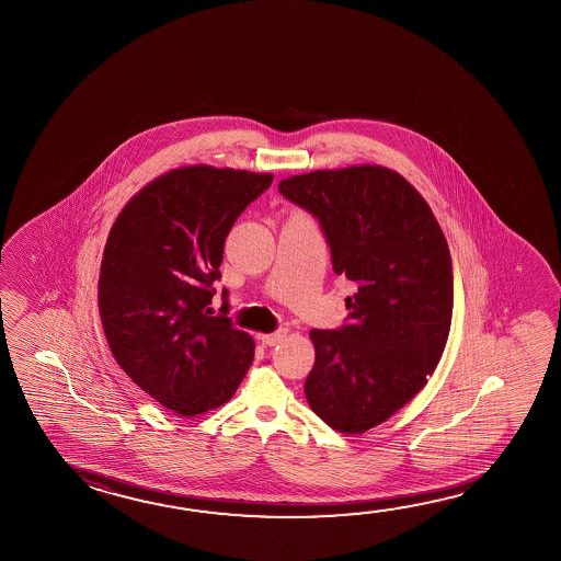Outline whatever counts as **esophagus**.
<instances>
[{
    "label": "esophagus",
    "mask_w": 561,
    "mask_h": 561,
    "mask_svg": "<svg viewBox=\"0 0 561 561\" xmlns=\"http://www.w3.org/2000/svg\"><path fill=\"white\" fill-rule=\"evenodd\" d=\"M287 334V331H277V333L270 334H260V341L264 346H276V344L282 343L284 341V336Z\"/></svg>",
    "instance_id": "obj_1"
}]
</instances>
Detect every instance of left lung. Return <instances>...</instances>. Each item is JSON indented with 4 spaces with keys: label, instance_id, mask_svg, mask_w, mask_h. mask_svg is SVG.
Wrapping results in <instances>:
<instances>
[{
    "label": "left lung",
    "instance_id": "left-lung-1",
    "mask_svg": "<svg viewBox=\"0 0 561 561\" xmlns=\"http://www.w3.org/2000/svg\"><path fill=\"white\" fill-rule=\"evenodd\" d=\"M279 193L319 218L333 270L356 284L351 323L313 329L305 398L334 432L360 435L392 417L442 360L453 314L447 240L425 198L382 165L282 179Z\"/></svg>",
    "mask_w": 561,
    "mask_h": 561
}]
</instances>
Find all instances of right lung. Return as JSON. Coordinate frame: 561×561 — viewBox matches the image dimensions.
<instances>
[{
    "mask_svg": "<svg viewBox=\"0 0 561 561\" xmlns=\"http://www.w3.org/2000/svg\"><path fill=\"white\" fill-rule=\"evenodd\" d=\"M272 173L185 165L149 181L110 228L99 311L131 382L193 417L227 403L254 360V339L213 317L225 240Z\"/></svg>",
    "mask_w": 561,
    "mask_h": 561,
    "instance_id": "right-lung-1",
    "label": "right lung"
}]
</instances>
